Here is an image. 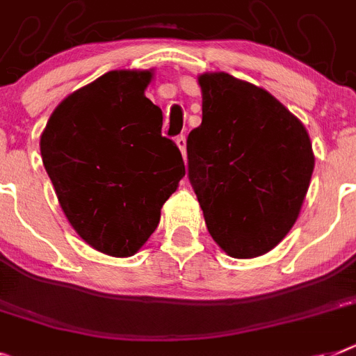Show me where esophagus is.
Listing matches in <instances>:
<instances>
[{"instance_id": "34e87169", "label": "esophagus", "mask_w": 356, "mask_h": 356, "mask_svg": "<svg viewBox=\"0 0 356 356\" xmlns=\"http://www.w3.org/2000/svg\"><path fill=\"white\" fill-rule=\"evenodd\" d=\"M176 145H178V149L181 151V156H184V160H185V158H187V140H185L184 134L176 136Z\"/></svg>"}]
</instances>
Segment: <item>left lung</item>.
I'll use <instances>...</instances> for the list:
<instances>
[{
	"label": "left lung",
	"mask_w": 356,
	"mask_h": 356,
	"mask_svg": "<svg viewBox=\"0 0 356 356\" xmlns=\"http://www.w3.org/2000/svg\"><path fill=\"white\" fill-rule=\"evenodd\" d=\"M187 169L211 236L233 258L266 254L300 214L315 169L302 122L262 87L205 72Z\"/></svg>",
	"instance_id": "obj_1"
}]
</instances>
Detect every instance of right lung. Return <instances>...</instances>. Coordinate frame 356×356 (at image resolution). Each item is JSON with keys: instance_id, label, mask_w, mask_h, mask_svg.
Returning <instances> with one entry per match:
<instances>
[{"instance_id": "1", "label": "right lung", "mask_w": 356, "mask_h": 356, "mask_svg": "<svg viewBox=\"0 0 356 356\" xmlns=\"http://www.w3.org/2000/svg\"><path fill=\"white\" fill-rule=\"evenodd\" d=\"M151 79L152 70H111L69 94L41 132L67 220L108 257L140 251L185 176L180 149L161 136V108L145 98Z\"/></svg>"}]
</instances>
